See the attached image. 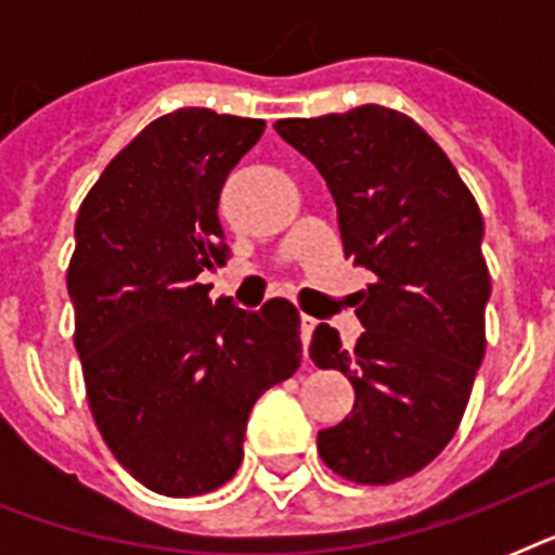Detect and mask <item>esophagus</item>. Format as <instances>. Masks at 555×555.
Masks as SVG:
<instances>
[{"mask_svg": "<svg viewBox=\"0 0 555 555\" xmlns=\"http://www.w3.org/2000/svg\"><path fill=\"white\" fill-rule=\"evenodd\" d=\"M313 325H317V320H313V317H308V313H302V320H299V337H302L305 351H308V346H311Z\"/></svg>", "mask_w": 555, "mask_h": 555, "instance_id": "esophagus-1", "label": "esophagus"}]
</instances>
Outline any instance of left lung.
<instances>
[{
    "mask_svg": "<svg viewBox=\"0 0 555 555\" xmlns=\"http://www.w3.org/2000/svg\"><path fill=\"white\" fill-rule=\"evenodd\" d=\"M276 132L320 169L343 250L374 273L357 294L354 351L331 325L313 331V363L354 386L351 414L317 449L348 481H403L452 440L483 360L481 209L447 152L395 108L287 117Z\"/></svg>",
    "mask_w": 555,
    "mask_h": 555,
    "instance_id": "left-lung-1",
    "label": "left lung"
}]
</instances>
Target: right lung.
I'll list each match as a JSON object with an SVG mask.
<instances>
[{"label":"right lung","instance_id":"right-lung-1","mask_svg":"<svg viewBox=\"0 0 555 555\" xmlns=\"http://www.w3.org/2000/svg\"><path fill=\"white\" fill-rule=\"evenodd\" d=\"M264 120L178 108L103 169L74 224V348L100 435L152 492L218 490L244 455L253 403L302 363L299 311L209 299L224 264L218 195Z\"/></svg>","mask_w":555,"mask_h":555}]
</instances>
